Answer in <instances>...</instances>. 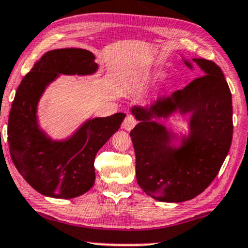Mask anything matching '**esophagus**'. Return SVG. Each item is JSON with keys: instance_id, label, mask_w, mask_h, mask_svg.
<instances>
[{"instance_id": "1", "label": "esophagus", "mask_w": 248, "mask_h": 248, "mask_svg": "<svg viewBox=\"0 0 248 248\" xmlns=\"http://www.w3.org/2000/svg\"><path fill=\"white\" fill-rule=\"evenodd\" d=\"M137 120L135 119V116L132 114H127L126 118H124V124H122V128L126 130H132L134 127L136 126Z\"/></svg>"}]
</instances>
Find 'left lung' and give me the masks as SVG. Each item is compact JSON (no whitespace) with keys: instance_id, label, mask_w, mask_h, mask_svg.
<instances>
[{"instance_id":"8db88e82","label":"left lung","mask_w":248,"mask_h":248,"mask_svg":"<svg viewBox=\"0 0 248 248\" xmlns=\"http://www.w3.org/2000/svg\"><path fill=\"white\" fill-rule=\"evenodd\" d=\"M193 61L203 76L169 97H159L149 109H132L140 121L130 132L137 184L162 202H184L201 194L216 178L231 147L232 97L224 74L209 60ZM185 63L192 68L188 61ZM177 109L191 113V133L180 148L171 147L165 126L151 120L154 116L167 117Z\"/></svg>"}]
</instances>
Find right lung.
I'll list each match as a JSON object with an SVG mask.
<instances>
[{
    "label": "right lung",
    "mask_w": 248,
    "mask_h": 248,
    "mask_svg": "<svg viewBox=\"0 0 248 248\" xmlns=\"http://www.w3.org/2000/svg\"><path fill=\"white\" fill-rule=\"evenodd\" d=\"M94 55L82 48L49 50L35 62L16 91L8 122L11 159L26 183L45 196L74 199L93 186L98 150L120 128L126 114L88 120L65 141H53L38 126L37 106L59 74L91 75Z\"/></svg>",
    "instance_id": "obj_1"
}]
</instances>
